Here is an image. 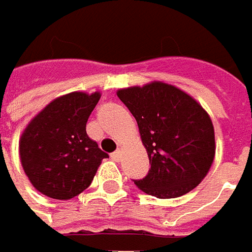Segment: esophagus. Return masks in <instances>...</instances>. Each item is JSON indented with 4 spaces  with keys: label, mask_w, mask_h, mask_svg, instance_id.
I'll list each match as a JSON object with an SVG mask.
<instances>
[{
    "label": "esophagus",
    "mask_w": 252,
    "mask_h": 252,
    "mask_svg": "<svg viewBox=\"0 0 252 252\" xmlns=\"http://www.w3.org/2000/svg\"><path fill=\"white\" fill-rule=\"evenodd\" d=\"M112 158L114 161H119L120 158H121V152H120V150H116L114 153H112Z\"/></svg>",
    "instance_id": "obj_1"
}]
</instances>
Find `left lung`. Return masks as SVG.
I'll list each match as a JSON object with an SVG mask.
<instances>
[{
    "label": "left lung",
    "mask_w": 252,
    "mask_h": 252,
    "mask_svg": "<svg viewBox=\"0 0 252 252\" xmlns=\"http://www.w3.org/2000/svg\"><path fill=\"white\" fill-rule=\"evenodd\" d=\"M138 123L150 169L133 181L157 198H175L197 186L215 156L212 121L190 95L174 85L153 81L117 91Z\"/></svg>",
    "instance_id": "8db88e82"
}]
</instances>
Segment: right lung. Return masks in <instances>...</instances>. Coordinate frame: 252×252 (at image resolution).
I'll list each match as a JSON object with an SVG mask.
<instances>
[{
  "mask_svg": "<svg viewBox=\"0 0 252 252\" xmlns=\"http://www.w3.org/2000/svg\"><path fill=\"white\" fill-rule=\"evenodd\" d=\"M99 99V92L56 97L26 126L19 140L20 162L40 193L56 200L73 198L90 186L109 157L85 129Z\"/></svg>",
  "mask_w": 252,
  "mask_h": 252,
  "instance_id": "1",
  "label": "right lung"
}]
</instances>
